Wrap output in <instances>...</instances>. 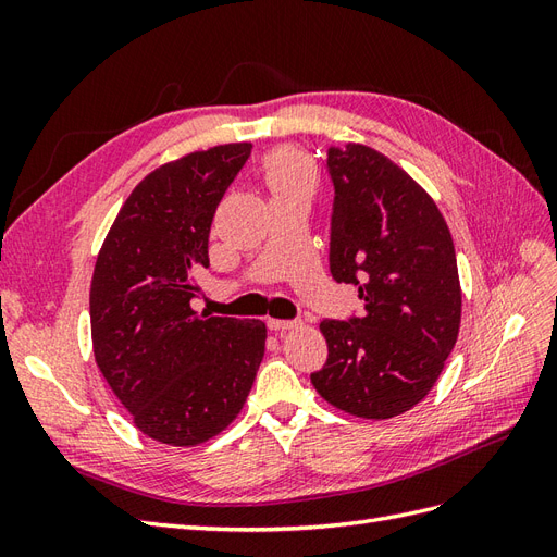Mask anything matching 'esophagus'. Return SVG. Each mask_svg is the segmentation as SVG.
Here are the masks:
<instances>
[{
    "mask_svg": "<svg viewBox=\"0 0 557 557\" xmlns=\"http://www.w3.org/2000/svg\"><path fill=\"white\" fill-rule=\"evenodd\" d=\"M297 325V320H278V318H269L267 320V327L274 330V332H285Z\"/></svg>",
    "mask_w": 557,
    "mask_h": 557,
    "instance_id": "obj_1",
    "label": "esophagus"
}]
</instances>
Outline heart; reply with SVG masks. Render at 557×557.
I'll use <instances>...</instances> for the list:
<instances>
[{
  "mask_svg": "<svg viewBox=\"0 0 557 557\" xmlns=\"http://www.w3.org/2000/svg\"><path fill=\"white\" fill-rule=\"evenodd\" d=\"M264 176L274 197L305 195L309 197L313 190V172L311 164L295 150H278L267 160Z\"/></svg>",
  "mask_w": 557,
  "mask_h": 557,
  "instance_id": "obj_1",
  "label": "heart"
}]
</instances>
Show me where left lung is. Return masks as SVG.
<instances>
[{"label":"left lung","instance_id":"obj_1","mask_svg":"<svg viewBox=\"0 0 557 557\" xmlns=\"http://www.w3.org/2000/svg\"><path fill=\"white\" fill-rule=\"evenodd\" d=\"M330 272L364 311L323 320L318 395L358 418H393L440 379L460 330V278L444 215L395 162L362 144L327 148Z\"/></svg>","mask_w":557,"mask_h":557}]
</instances>
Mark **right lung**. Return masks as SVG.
Returning a JSON list of instances; mask_svg holds the SVG:
<instances>
[{"label":"right lung","mask_w":557,"mask_h":557,"mask_svg":"<svg viewBox=\"0 0 557 557\" xmlns=\"http://www.w3.org/2000/svg\"><path fill=\"white\" fill-rule=\"evenodd\" d=\"M225 144L150 172L117 211L90 285L99 372L134 425L170 446L223 432L256 381L262 320L197 313L195 276L209 267L218 205L250 156Z\"/></svg>","instance_id":"add662e5"}]
</instances>
